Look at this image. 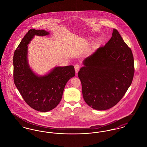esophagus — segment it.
<instances>
[{
    "instance_id": "1",
    "label": "esophagus",
    "mask_w": 147,
    "mask_h": 147,
    "mask_svg": "<svg viewBox=\"0 0 147 147\" xmlns=\"http://www.w3.org/2000/svg\"><path fill=\"white\" fill-rule=\"evenodd\" d=\"M74 68H75V71L76 73H78V71L80 69V65L78 64H76L75 65H74Z\"/></svg>"
}]
</instances>
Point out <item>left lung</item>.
Returning a JSON list of instances; mask_svg holds the SVG:
<instances>
[{
  "label": "left lung",
  "mask_w": 147,
  "mask_h": 147,
  "mask_svg": "<svg viewBox=\"0 0 147 147\" xmlns=\"http://www.w3.org/2000/svg\"><path fill=\"white\" fill-rule=\"evenodd\" d=\"M110 40L83 61L78 72L86 103L97 110L116 105L132 82L134 67L131 49L116 29Z\"/></svg>",
  "instance_id": "8db88e82"
}]
</instances>
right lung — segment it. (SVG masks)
Instances as JSON below:
<instances>
[{"label":"right lung","instance_id":"right-lung-1","mask_svg":"<svg viewBox=\"0 0 147 147\" xmlns=\"http://www.w3.org/2000/svg\"><path fill=\"white\" fill-rule=\"evenodd\" d=\"M43 30L30 29L15 51L14 82L25 101L33 109L47 112L60 102L65 84L75 76L73 65L56 67L48 74L38 76L31 70L28 61V45L35 35H49Z\"/></svg>","mask_w":147,"mask_h":147}]
</instances>
